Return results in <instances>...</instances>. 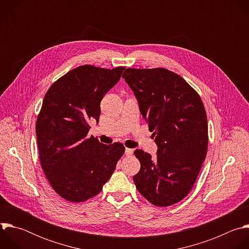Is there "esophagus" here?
<instances>
[{"label": "esophagus", "instance_id": "1", "mask_svg": "<svg viewBox=\"0 0 249 249\" xmlns=\"http://www.w3.org/2000/svg\"><path fill=\"white\" fill-rule=\"evenodd\" d=\"M125 155H126L127 157L132 156V155H133V150H132V149H128V148H126V149H125Z\"/></svg>", "mask_w": 249, "mask_h": 249}]
</instances>
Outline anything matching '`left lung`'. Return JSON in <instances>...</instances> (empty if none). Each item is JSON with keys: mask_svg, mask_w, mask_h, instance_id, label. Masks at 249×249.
I'll return each instance as SVG.
<instances>
[{"mask_svg": "<svg viewBox=\"0 0 249 249\" xmlns=\"http://www.w3.org/2000/svg\"><path fill=\"white\" fill-rule=\"evenodd\" d=\"M122 78L133 90L158 146L155 159L135 151L141 169L133 180L153 205L171 206L190 192L207 155L203 102L180 76L163 68H129Z\"/></svg>", "mask_w": 249, "mask_h": 249, "instance_id": "1", "label": "left lung"}]
</instances>
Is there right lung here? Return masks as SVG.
<instances>
[{
    "instance_id": "obj_1",
    "label": "right lung",
    "mask_w": 249,
    "mask_h": 249,
    "mask_svg": "<svg viewBox=\"0 0 249 249\" xmlns=\"http://www.w3.org/2000/svg\"><path fill=\"white\" fill-rule=\"evenodd\" d=\"M124 67L80 66L46 92L36 121L42 169L52 188L70 202L97 195L109 180L125 148L87 138L89 121H99L100 101L120 80Z\"/></svg>"
}]
</instances>
